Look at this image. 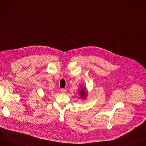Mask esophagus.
I'll list each match as a JSON object with an SVG mask.
<instances>
[{
    "label": "esophagus",
    "instance_id": "esophagus-1",
    "mask_svg": "<svg viewBox=\"0 0 146 146\" xmlns=\"http://www.w3.org/2000/svg\"><path fill=\"white\" fill-rule=\"evenodd\" d=\"M60 92L62 94H65V93L66 92V89H61L60 90Z\"/></svg>",
    "mask_w": 146,
    "mask_h": 146
}]
</instances>
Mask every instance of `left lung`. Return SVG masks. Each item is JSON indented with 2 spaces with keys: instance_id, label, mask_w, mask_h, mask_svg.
<instances>
[{
  "instance_id": "8db88e82",
  "label": "left lung",
  "mask_w": 146,
  "mask_h": 146,
  "mask_svg": "<svg viewBox=\"0 0 146 146\" xmlns=\"http://www.w3.org/2000/svg\"><path fill=\"white\" fill-rule=\"evenodd\" d=\"M79 94H80V98L82 100L86 99L88 95V92L86 87L80 86V88H79Z\"/></svg>"
}]
</instances>
